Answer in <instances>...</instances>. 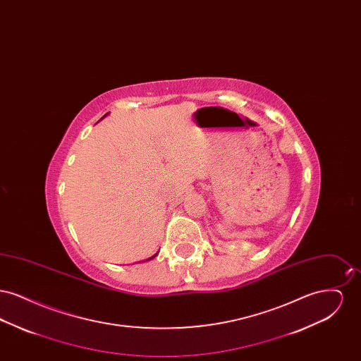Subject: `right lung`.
I'll return each instance as SVG.
<instances>
[{
	"label": "right lung",
	"instance_id": "right-lung-1",
	"mask_svg": "<svg viewBox=\"0 0 361 361\" xmlns=\"http://www.w3.org/2000/svg\"><path fill=\"white\" fill-rule=\"evenodd\" d=\"M106 115H108V114H105V115H104L103 118H102V119H104V118H105V116H106ZM102 119H100V121H102ZM155 257V255L154 256H153V257H150L149 258V259H152V258H154Z\"/></svg>",
	"mask_w": 361,
	"mask_h": 361
}]
</instances>
